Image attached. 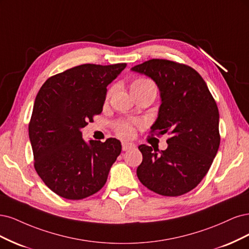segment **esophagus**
<instances>
[{
    "mask_svg": "<svg viewBox=\"0 0 249 249\" xmlns=\"http://www.w3.org/2000/svg\"><path fill=\"white\" fill-rule=\"evenodd\" d=\"M131 148H134V145L132 142H122V150L127 151Z\"/></svg>",
    "mask_w": 249,
    "mask_h": 249,
    "instance_id": "esophagus-1",
    "label": "esophagus"
}]
</instances>
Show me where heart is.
<instances>
[{
	"mask_svg": "<svg viewBox=\"0 0 249 249\" xmlns=\"http://www.w3.org/2000/svg\"><path fill=\"white\" fill-rule=\"evenodd\" d=\"M151 88H155L154 85L152 84L149 79L146 78H136L131 83L130 86V91L131 92H139L142 90H147L151 89ZM115 91V87H110L109 89L107 92L106 95V100H108L111 94ZM115 131L116 134L119 136V138L122 139H130L134 134V128L131 123L126 122V121H119L115 124Z\"/></svg>",
	"mask_w": 249,
	"mask_h": 249,
	"instance_id": "obj_1",
	"label": "heart"
}]
</instances>
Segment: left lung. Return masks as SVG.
Instances as JSON below:
<instances>
[{
    "label": "left lung",
    "mask_w": 249,
    "mask_h": 249,
    "mask_svg": "<svg viewBox=\"0 0 249 249\" xmlns=\"http://www.w3.org/2000/svg\"><path fill=\"white\" fill-rule=\"evenodd\" d=\"M131 70L150 76L159 88L161 106L151 134L170 135L164 151L139 147L138 178L160 196L185 195L204 179L218 151L217 104L203 77L185 64L152 59Z\"/></svg>",
    "instance_id": "1"
}]
</instances>
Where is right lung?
I'll return each mask as SVG.
<instances>
[{
    "instance_id": "1",
    "label": "right lung",
    "mask_w": 249,
    "mask_h": 249,
    "mask_svg": "<svg viewBox=\"0 0 249 249\" xmlns=\"http://www.w3.org/2000/svg\"><path fill=\"white\" fill-rule=\"evenodd\" d=\"M125 67L84 64L51 76L40 88L29 123L34 167L59 196L83 199L106 184L121 142L110 138L87 143L81 129L101 114L107 87Z\"/></svg>"
}]
</instances>
